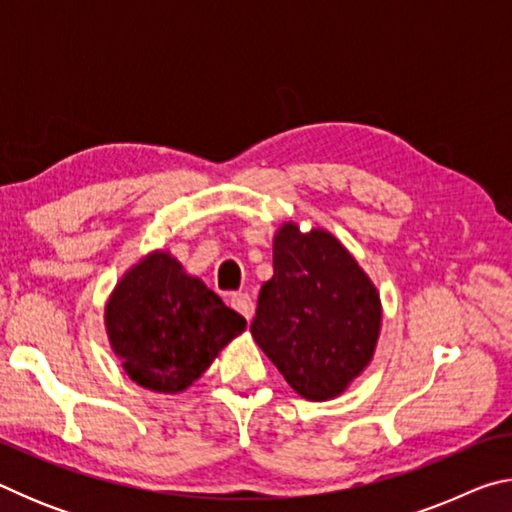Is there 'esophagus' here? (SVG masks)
Wrapping results in <instances>:
<instances>
[{
	"label": "esophagus",
	"instance_id": "1",
	"mask_svg": "<svg viewBox=\"0 0 512 512\" xmlns=\"http://www.w3.org/2000/svg\"><path fill=\"white\" fill-rule=\"evenodd\" d=\"M230 305H232V309H237L246 320H250L255 314V302L248 296V293H232Z\"/></svg>",
	"mask_w": 512,
	"mask_h": 512
}]
</instances>
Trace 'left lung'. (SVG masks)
<instances>
[{
    "label": "left lung",
    "instance_id": "8db88e82",
    "mask_svg": "<svg viewBox=\"0 0 512 512\" xmlns=\"http://www.w3.org/2000/svg\"><path fill=\"white\" fill-rule=\"evenodd\" d=\"M379 329L377 287L350 250L323 228L284 223L250 334L293 391L311 402L341 395L372 361Z\"/></svg>",
    "mask_w": 512,
    "mask_h": 512
}]
</instances>
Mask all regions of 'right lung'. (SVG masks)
Instances as JSON below:
<instances>
[{"label": "right lung", "mask_w": 512, "mask_h": 512, "mask_svg": "<svg viewBox=\"0 0 512 512\" xmlns=\"http://www.w3.org/2000/svg\"><path fill=\"white\" fill-rule=\"evenodd\" d=\"M244 329V316L164 250L128 268L106 305L112 352L128 377L155 393L192 386Z\"/></svg>", "instance_id": "right-lung-1"}]
</instances>
